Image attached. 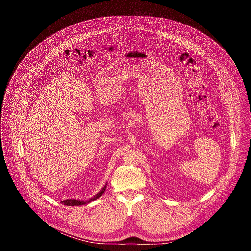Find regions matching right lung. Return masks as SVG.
Instances as JSON below:
<instances>
[{
    "label": "right lung",
    "instance_id": "obj_1",
    "mask_svg": "<svg viewBox=\"0 0 251 251\" xmlns=\"http://www.w3.org/2000/svg\"><path fill=\"white\" fill-rule=\"evenodd\" d=\"M105 190H106V186L98 193V194H96L93 198H91L90 200H88V201H80V200H64V201H61V203H63L64 205H82V204H86L87 202H90V201H94V200H96V199H98L99 197H101L102 195H103V193L105 192Z\"/></svg>",
    "mask_w": 251,
    "mask_h": 251
}]
</instances>
